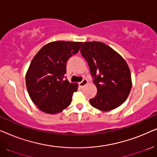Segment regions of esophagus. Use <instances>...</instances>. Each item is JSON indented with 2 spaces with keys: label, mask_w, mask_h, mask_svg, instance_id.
<instances>
[{
  "label": "esophagus",
  "mask_w": 157,
  "mask_h": 157,
  "mask_svg": "<svg viewBox=\"0 0 157 157\" xmlns=\"http://www.w3.org/2000/svg\"><path fill=\"white\" fill-rule=\"evenodd\" d=\"M87 83H88V81L86 80V79H83V80L81 81V82L78 83V85L81 88H82V87L84 86L86 84H87Z\"/></svg>",
  "instance_id": "1"
}]
</instances>
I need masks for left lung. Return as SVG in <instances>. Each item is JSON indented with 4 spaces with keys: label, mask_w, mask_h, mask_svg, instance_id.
I'll list each match as a JSON object with an SVG mask.
<instances>
[{
    "label": "left lung",
    "mask_w": 157,
    "mask_h": 157,
    "mask_svg": "<svg viewBox=\"0 0 157 157\" xmlns=\"http://www.w3.org/2000/svg\"><path fill=\"white\" fill-rule=\"evenodd\" d=\"M81 53L97 88L95 97L90 99L91 106L105 111L121 106L132 89L131 72L125 60L101 42H84Z\"/></svg>",
    "instance_id": "1"
}]
</instances>
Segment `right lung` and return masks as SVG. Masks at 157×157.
I'll return each instance as SVG.
<instances>
[{"label": "right lung", "instance_id": "1", "mask_svg": "<svg viewBox=\"0 0 157 157\" xmlns=\"http://www.w3.org/2000/svg\"><path fill=\"white\" fill-rule=\"evenodd\" d=\"M81 42L55 41L46 44L32 60L25 76L32 101L45 113L61 112L71 103L77 83H70L64 76L66 63L79 51Z\"/></svg>", "mask_w": 157, "mask_h": 157}]
</instances>
